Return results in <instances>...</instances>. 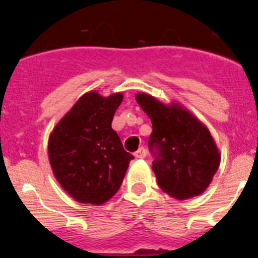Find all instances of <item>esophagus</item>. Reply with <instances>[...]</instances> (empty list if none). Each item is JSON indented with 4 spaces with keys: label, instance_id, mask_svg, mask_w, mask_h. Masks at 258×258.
<instances>
[{
    "label": "esophagus",
    "instance_id": "1",
    "mask_svg": "<svg viewBox=\"0 0 258 258\" xmlns=\"http://www.w3.org/2000/svg\"><path fill=\"white\" fill-rule=\"evenodd\" d=\"M146 155H147V151H146L143 147H141L138 151H136V154H134V156L137 157V159H143V157H146Z\"/></svg>",
    "mask_w": 258,
    "mask_h": 258
}]
</instances>
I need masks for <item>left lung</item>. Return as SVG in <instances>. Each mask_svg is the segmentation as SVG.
Masks as SVG:
<instances>
[{"label": "left lung", "mask_w": 258, "mask_h": 258, "mask_svg": "<svg viewBox=\"0 0 258 258\" xmlns=\"http://www.w3.org/2000/svg\"><path fill=\"white\" fill-rule=\"evenodd\" d=\"M136 101L152 122L150 149L159 187L177 200L202 195L221 163V154L208 127L178 102L165 104L147 93Z\"/></svg>", "instance_id": "8db88e82"}]
</instances>
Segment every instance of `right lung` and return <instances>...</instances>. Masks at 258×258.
I'll return each instance as SVG.
<instances>
[{"mask_svg": "<svg viewBox=\"0 0 258 258\" xmlns=\"http://www.w3.org/2000/svg\"><path fill=\"white\" fill-rule=\"evenodd\" d=\"M122 93L88 92L59 120L49 136L47 155L63 190L83 204L102 206L118 191L133 155L112 129Z\"/></svg>", "mask_w": 258, "mask_h": 258, "instance_id": "right-lung-1", "label": "right lung"}]
</instances>
